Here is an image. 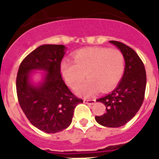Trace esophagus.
<instances>
[{
  "label": "esophagus",
  "mask_w": 159,
  "mask_h": 159,
  "mask_svg": "<svg viewBox=\"0 0 159 159\" xmlns=\"http://www.w3.org/2000/svg\"><path fill=\"white\" fill-rule=\"evenodd\" d=\"M84 102L88 105H93L96 102L95 99H84Z\"/></svg>",
  "instance_id": "esophagus-1"
}]
</instances>
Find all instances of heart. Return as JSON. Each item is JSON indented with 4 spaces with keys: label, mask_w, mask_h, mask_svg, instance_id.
Here are the masks:
<instances>
[{
    "label": "heart",
    "mask_w": 159,
    "mask_h": 159,
    "mask_svg": "<svg viewBox=\"0 0 159 159\" xmlns=\"http://www.w3.org/2000/svg\"><path fill=\"white\" fill-rule=\"evenodd\" d=\"M61 72L72 89H77L87 80L78 92L93 96L102 89L110 91L118 84L125 72V57L120 51L106 47L82 48L73 54V62L63 60Z\"/></svg>",
    "instance_id": "obj_1"
}]
</instances>
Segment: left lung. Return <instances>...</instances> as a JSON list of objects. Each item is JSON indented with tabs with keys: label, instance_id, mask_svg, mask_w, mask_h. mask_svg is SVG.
Listing matches in <instances>:
<instances>
[{
	"label": "left lung",
	"instance_id": "1",
	"mask_svg": "<svg viewBox=\"0 0 159 159\" xmlns=\"http://www.w3.org/2000/svg\"><path fill=\"white\" fill-rule=\"evenodd\" d=\"M119 48L125 60L121 82L110 94L97 99L104 103L106 112L96 116L103 126L116 128L125 125L135 116L143 104L146 89V72L143 62L133 48L119 41H110Z\"/></svg>",
	"mask_w": 159,
	"mask_h": 159
}]
</instances>
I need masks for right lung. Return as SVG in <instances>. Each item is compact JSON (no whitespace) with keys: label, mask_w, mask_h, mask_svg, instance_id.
<instances>
[{"label":"right lung","mask_w":159,"mask_h":159,"mask_svg":"<svg viewBox=\"0 0 159 159\" xmlns=\"http://www.w3.org/2000/svg\"><path fill=\"white\" fill-rule=\"evenodd\" d=\"M64 54L65 47L62 44L39 46L24 58L16 77L19 104L30 122L45 133H57L67 128L75 107L83 102L62 78L60 67ZM33 69L48 72L45 82L38 88L28 82Z\"/></svg>","instance_id":"obj_1"}]
</instances>
